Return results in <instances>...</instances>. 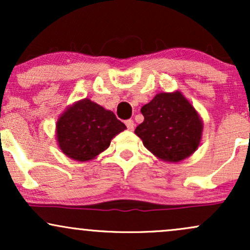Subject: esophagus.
<instances>
[{
  "instance_id": "34e87169",
  "label": "esophagus",
  "mask_w": 250,
  "mask_h": 250,
  "mask_svg": "<svg viewBox=\"0 0 250 250\" xmlns=\"http://www.w3.org/2000/svg\"><path fill=\"white\" fill-rule=\"evenodd\" d=\"M125 125H127V128L129 129V130H134L135 125H134L133 120H127V121H125Z\"/></svg>"
}]
</instances>
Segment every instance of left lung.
Instances as JSON below:
<instances>
[{"label":"left lung","instance_id":"1","mask_svg":"<svg viewBox=\"0 0 250 250\" xmlns=\"http://www.w3.org/2000/svg\"><path fill=\"white\" fill-rule=\"evenodd\" d=\"M145 121L135 129L143 146L166 162H180L199 148L202 120L180 91L160 93L141 108Z\"/></svg>","mask_w":250,"mask_h":250}]
</instances>
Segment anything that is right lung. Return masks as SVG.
I'll return each instance as SVG.
<instances>
[{"label": "right lung", "instance_id": "add662e5", "mask_svg": "<svg viewBox=\"0 0 250 250\" xmlns=\"http://www.w3.org/2000/svg\"><path fill=\"white\" fill-rule=\"evenodd\" d=\"M125 129V123L88 99L67 108L56 123V137L62 153L76 161H90L105 150L113 137Z\"/></svg>", "mask_w": 250, "mask_h": 250}]
</instances>
